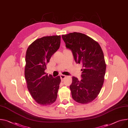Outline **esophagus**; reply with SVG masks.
I'll return each instance as SVG.
<instances>
[{"label": "esophagus", "instance_id": "esophagus-1", "mask_svg": "<svg viewBox=\"0 0 128 128\" xmlns=\"http://www.w3.org/2000/svg\"><path fill=\"white\" fill-rule=\"evenodd\" d=\"M60 78H61V80H62V81H63V80H64L65 79V78H66V76H65V75H63V74H61V75H60Z\"/></svg>", "mask_w": 128, "mask_h": 128}]
</instances>
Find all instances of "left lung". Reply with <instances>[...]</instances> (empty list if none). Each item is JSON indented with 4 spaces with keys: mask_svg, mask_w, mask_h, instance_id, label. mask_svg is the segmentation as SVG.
Masks as SVG:
<instances>
[{
    "mask_svg": "<svg viewBox=\"0 0 128 128\" xmlns=\"http://www.w3.org/2000/svg\"><path fill=\"white\" fill-rule=\"evenodd\" d=\"M76 63L83 65L82 79L72 76L70 89L73 99L88 104L98 96L102 86L106 65L100 44L86 34L74 32L62 36Z\"/></svg>",
    "mask_w": 128,
    "mask_h": 128,
    "instance_id": "1",
    "label": "left lung"
}]
</instances>
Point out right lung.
Listing matches in <instances>:
<instances>
[{
  "mask_svg": "<svg viewBox=\"0 0 128 128\" xmlns=\"http://www.w3.org/2000/svg\"><path fill=\"white\" fill-rule=\"evenodd\" d=\"M60 43V36L43 37L34 41L26 50L24 74L27 87L32 98L42 106L50 105L57 98L60 76L54 78L44 71Z\"/></svg>",
  "mask_w": 128,
  "mask_h": 128,
  "instance_id": "obj_1",
  "label": "right lung"
}]
</instances>
